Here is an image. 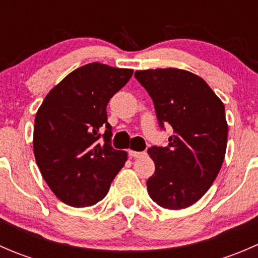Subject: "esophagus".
Wrapping results in <instances>:
<instances>
[{"label": "esophagus", "instance_id": "1", "mask_svg": "<svg viewBox=\"0 0 258 258\" xmlns=\"http://www.w3.org/2000/svg\"><path fill=\"white\" fill-rule=\"evenodd\" d=\"M128 155L131 158H137V157H141V156L145 155V152H137V151H128Z\"/></svg>", "mask_w": 258, "mask_h": 258}]
</instances>
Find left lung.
I'll return each instance as SVG.
<instances>
[{"mask_svg":"<svg viewBox=\"0 0 258 258\" xmlns=\"http://www.w3.org/2000/svg\"><path fill=\"white\" fill-rule=\"evenodd\" d=\"M135 77L152 97L160 126L172 127L167 147L148 148L156 167L148 195L163 209H187L212 186L225 160V105L206 81L186 70H144Z\"/></svg>","mask_w":258,"mask_h":258,"instance_id":"left-lung-1","label":"left lung"}]
</instances>
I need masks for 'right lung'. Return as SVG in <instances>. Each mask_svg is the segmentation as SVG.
Wrapping results in <instances>:
<instances>
[{"mask_svg": "<svg viewBox=\"0 0 258 258\" xmlns=\"http://www.w3.org/2000/svg\"><path fill=\"white\" fill-rule=\"evenodd\" d=\"M134 70L100 62L67 75L47 93L33 128L36 163L51 191L63 204L88 207L107 195L127 161L126 151L110 145L112 127L106 107ZM105 130L103 144L98 142Z\"/></svg>", "mask_w": 258, "mask_h": 258, "instance_id": "1", "label": "right lung"}]
</instances>
